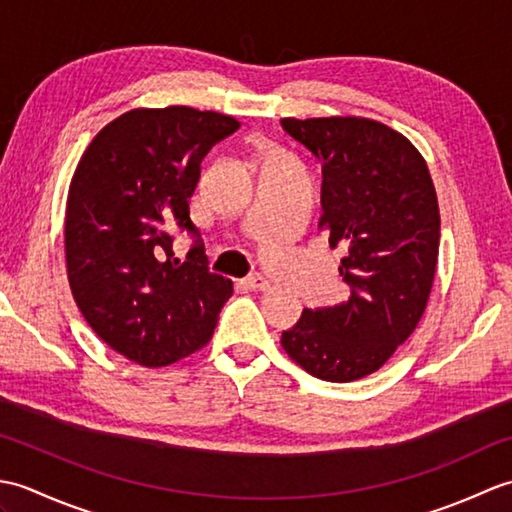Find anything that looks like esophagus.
<instances>
[{
    "mask_svg": "<svg viewBox=\"0 0 512 512\" xmlns=\"http://www.w3.org/2000/svg\"><path fill=\"white\" fill-rule=\"evenodd\" d=\"M244 284V288L246 290H257V292H264V290H268L270 288V281L266 279V277H262V275H253V277H248V279H244L242 281Z\"/></svg>",
    "mask_w": 512,
    "mask_h": 512,
    "instance_id": "34e87169",
    "label": "esophagus"
}]
</instances>
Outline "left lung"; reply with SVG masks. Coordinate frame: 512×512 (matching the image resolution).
Returning <instances> with one entry per match:
<instances>
[{"label":"left lung","instance_id":"8db88e82","mask_svg":"<svg viewBox=\"0 0 512 512\" xmlns=\"http://www.w3.org/2000/svg\"><path fill=\"white\" fill-rule=\"evenodd\" d=\"M323 162L319 228L345 248L341 306L306 308L281 347L308 374L350 383L378 372L427 308L440 248L431 173L407 136L363 116L281 118Z\"/></svg>","mask_w":512,"mask_h":512}]
</instances>
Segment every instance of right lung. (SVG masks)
<instances>
[{
    "label": "right lung",
    "instance_id": "obj_1",
    "mask_svg": "<svg viewBox=\"0 0 512 512\" xmlns=\"http://www.w3.org/2000/svg\"><path fill=\"white\" fill-rule=\"evenodd\" d=\"M239 121L187 105L136 107L83 151L65 204V266L85 321L114 352L165 367L211 341L233 281L209 273L200 239L173 257V228L198 235L189 198L200 162Z\"/></svg>",
    "mask_w": 512,
    "mask_h": 512
}]
</instances>
